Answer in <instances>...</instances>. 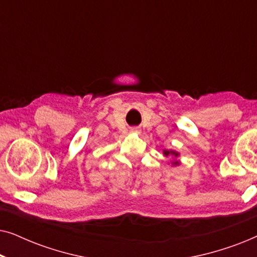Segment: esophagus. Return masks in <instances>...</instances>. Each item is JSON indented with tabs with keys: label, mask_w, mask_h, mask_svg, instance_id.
Returning a JSON list of instances; mask_svg holds the SVG:
<instances>
[{
	"label": "esophagus",
	"mask_w": 257,
	"mask_h": 257,
	"mask_svg": "<svg viewBox=\"0 0 257 257\" xmlns=\"http://www.w3.org/2000/svg\"><path fill=\"white\" fill-rule=\"evenodd\" d=\"M131 132H132V133H137V135H139L140 130H139L138 127H132V128H131Z\"/></svg>",
	"instance_id": "34e87169"
}]
</instances>
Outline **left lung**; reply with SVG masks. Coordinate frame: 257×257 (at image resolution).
I'll return each mask as SVG.
<instances>
[{
  "label": "left lung",
  "instance_id": "8db88e82",
  "mask_svg": "<svg viewBox=\"0 0 257 257\" xmlns=\"http://www.w3.org/2000/svg\"><path fill=\"white\" fill-rule=\"evenodd\" d=\"M164 156H166V157L172 156V157L174 158V160L172 161V166H179V165H180V161L175 160L179 156H180V154H179V152H177V151H173V150H164Z\"/></svg>",
  "mask_w": 257,
  "mask_h": 257
}]
</instances>
